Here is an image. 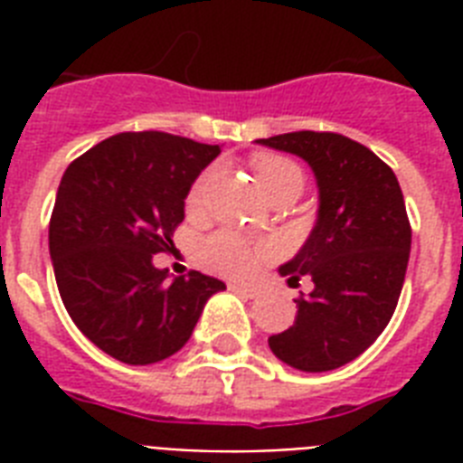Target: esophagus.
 <instances>
[{"mask_svg": "<svg viewBox=\"0 0 463 463\" xmlns=\"http://www.w3.org/2000/svg\"><path fill=\"white\" fill-rule=\"evenodd\" d=\"M232 293H238L242 298H257L260 296V288L257 286H245V283H232L231 286Z\"/></svg>", "mask_w": 463, "mask_h": 463, "instance_id": "esophagus-1", "label": "esophagus"}]
</instances>
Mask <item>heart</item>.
Instances as JSON below:
<instances>
[{"mask_svg": "<svg viewBox=\"0 0 463 463\" xmlns=\"http://www.w3.org/2000/svg\"><path fill=\"white\" fill-rule=\"evenodd\" d=\"M252 167L257 184H260L261 192L267 196L274 194L276 189H303V173H300V167L293 165L290 160L281 158V156L257 154L252 158ZM209 177L211 173H203L194 182V187L189 192V203L192 206L202 202L203 189L209 184ZM269 254H271V247L269 245L250 242V240L240 238L235 232H218V235L206 240V245H203V257H206L211 267H216L218 271H225V274L231 276L254 274L257 267L267 260Z\"/></svg>", "mask_w": 463, "mask_h": 463, "instance_id": "obj_1", "label": "heart"}]
</instances>
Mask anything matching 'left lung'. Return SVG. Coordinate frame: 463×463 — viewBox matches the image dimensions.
<instances>
[{"label":"left lung","mask_w":463,"mask_h":463,"mask_svg":"<svg viewBox=\"0 0 463 463\" xmlns=\"http://www.w3.org/2000/svg\"><path fill=\"white\" fill-rule=\"evenodd\" d=\"M257 144L303 158L315 173L319 209L312 232L279 274L315 288L296 322L269 348L303 373H329L380 336L402 296L411 225L394 170L358 141L334 132H290Z\"/></svg>","instance_id":"obj_1"}]
</instances>
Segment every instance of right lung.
<instances>
[{
    "mask_svg": "<svg viewBox=\"0 0 463 463\" xmlns=\"http://www.w3.org/2000/svg\"><path fill=\"white\" fill-rule=\"evenodd\" d=\"M221 146L165 132L100 141L61 175L50 257L61 303L89 341L127 365H151L187 344L225 283L189 271L170 281L154 254L173 247L184 199Z\"/></svg>",
    "mask_w": 463,
    "mask_h": 463,
    "instance_id": "1",
    "label": "right lung"
}]
</instances>
